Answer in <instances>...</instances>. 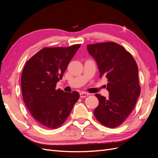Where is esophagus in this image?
Instances as JSON below:
<instances>
[{
  "instance_id": "34e87169",
  "label": "esophagus",
  "mask_w": 158,
  "mask_h": 158,
  "mask_svg": "<svg viewBox=\"0 0 158 158\" xmlns=\"http://www.w3.org/2000/svg\"><path fill=\"white\" fill-rule=\"evenodd\" d=\"M89 95V94H88V93H86V92H81L80 94V98H85V97H87L88 95Z\"/></svg>"
}]
</instances>
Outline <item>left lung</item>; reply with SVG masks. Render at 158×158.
Instances as JSON below:
<instances>
[{
    "label": "left lung",
    "mask_w": 158,
    "mask_h": 158,
    "mask_svg": "<svg viewBox=\"0 0 158 158\" xmlns=\"http://www.w3.org/2000/svg\"><path fill=\"white\" fill-rule=\"evenodd\" d=\"M87 49L97 62L99 78L108 80L109 98L95 94L99 105L94 114L103 125L117 127L131 113L140 94L137 64L130 52L114 42L88 45Z\"/></svg>",
    "instance_id": "left-lung-1"
}]
</instances>
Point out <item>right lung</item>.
<instances>
[{
	"label": "right lung",
	"instance_id": "add662e5",
	"mask_svg": "<svg viewBox=\"0 0 158 158\" xmlns=\"http://www.w3.org/2000/svg\"><path fill=\"white\" fill-rule=\"evenodd\" d=\"M80 44L69 47H45L27 61L21 86L23 102L35 121L41 127L55 129L68 118L80 94L56 89L70 60Z\"/></svg>",
	"mask_w": 158,
	"mask_h": 158
}]
</instances>
